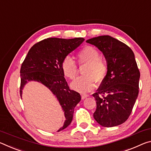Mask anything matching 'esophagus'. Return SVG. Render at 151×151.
<instances>
[{
  "label": "esophagus",
  "instance_id": "1",
  "mask_svg": "<svg viewBox=\"0 0 151 151\" xmlns=\"http://www.w3.org/2000/svg\"><path fill=\"white\" fill-rule=\"evenodd\" d=\"M88 96H89L87 94H81V99H82V100H84L86 98H88Z\"/></svg>",
  "mask_w": 151,
  "mask_h": 151
}]
</instances>
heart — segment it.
<instances>
[{
    "label": "heart",
    "mask_w": 151,
    "mask_h": 151,
    "mask_svg": "<svg viewBox=\"0 0 151 151\" xmlns=\"http://www.w3.org/2000/svg\"><path fill=\"white\" fill-rule=\"evenodd\" d=\"M80 65L87 64L84 76H81L71 83L73 90L80 93H86L93 90L96 81L100 83L104 80L108 72L106 61L100 58V52L92 46H86L77 54ZM63 75L70 80H73L77 76L78 65L70 57L64 58L61 63Z\"/></svg>",
    "instance_id": "1"
}]
</instances>
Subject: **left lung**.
<instances>
[{"mask_svg":"<svg viewBox=\"0 0 151 151\" xmlns=\"http://www.w3.org/2000/svg\"><path fill=\"white\" fill-rule=\"evenodd\" d=\"M102 51L106 59L108 72L98 92L93 118L104 127L124 123L130 116L138 95L140 71L134 54L129 47L109 35L86 41Z\"/></svg>","mask_w":151,"mask_h":151,"instance_id":"1","label":"left lung"}]
</instances>
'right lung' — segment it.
Returning <instances> with one entry per match:
<instances>
[{
    "mask_svg": "<svg viewBox=\"0 0 151 151\" xmlns=\"http://www.w3.org/2000/svg\"><path fill=\"white\" fill-rule=\"evenodd\" d=\"M83 41L84 39L81 37L43 39L32 47L21 65V97L22 90L29 81H37L49 89L59 101L65 118L63 126L58 132L71 124L74 108L81 100L80 93L69 88L61 70V63Z\"/></svg>",
    "mask_w": 151,
    "mask_h": 151,
    "instance_id": "1",
    "label": "right lung"
}]
</instances>
